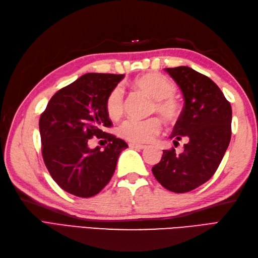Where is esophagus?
Returning a JSON list of instances; mask_svg holds the SVG:
<instances>
[{"label":"esophagus","mask_w":258,"mask_h":258,"mask_svg":"<svg viewBox=\"0 0 258 258\" xmlns=\"http://www.w3.org/2000/svg\"><path fill=\"white\" fill-rule=\"evenodd\" d=\"M130 147H133V149H138V150H144V149H146L145 145L138 144V143H130Z\"/></svg>","instance_id":"esophagus-1"}]
</instances>
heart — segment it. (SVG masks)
<instances>
[{
  "mask_svg": "<svg viewBox=\"0 0 258 258\" xmlns=\"http://www.w3.org/2000/svg\"><path fill=\"white\" fill-rule=\"evenodd\" d=\"M132 86L145 95L153 98L151 113H158L167 123H175L179 115L178 103L172 97L176 87L171 81L160 74H146L135 79ZM105 109L109 118L118 119L124 112L123 91L119 87L108 93L105 100ZM160 118L149 117L145 119H127L119 126L118 133L123 139L132 143H147L161 133Z\"/></svg>",
  "mask_w": 258,
  "mask_h": 258,
  "instance_id": "b5f03b06",
  "label": "heart"
}]
</instances>
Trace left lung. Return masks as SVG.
<instances>
[{"label": "left lung", "instance_id": "8db88e82", "mask_svg": "<svg viewBox=\"0 0 258 258\" xmlns=\"http://www.w3.org/2000/svg\"><path fill=\"white\" fill-rule=\"evenodd\" d=\"M184 96V107L169 139L184 152L164 150L152 172L163 187L187 193L206 183L220 166L232 136V107L214 82L188 67L165 69Z\"/></svg>", "mask_w": 258, "mask_h": 258}]
</instances>
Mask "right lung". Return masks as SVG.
Instances as JSON below:
<instances>
[{
    "label": "right lung",
    "instance_id": "add662e5",
    "mask_svg": "<svg viewBox=\"0 0 258 258\" xmlns=\"http://www.w3.org/2000/svg\"><path fill=\"white\" fill-rule=\"evenodd\" d=\"M123 74L87 73L52 96L40 117L42 156L56 184L78 197H92L111 180L117 158L128 145L104 132L113 125L105 109L109 92ZM92 137L106 141L91 150ZM103 142V141H100Z\"/></svg>",
    "mask_w": 258,
    "mask_h": 258
}]
</instances>
